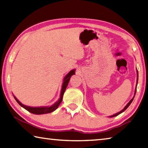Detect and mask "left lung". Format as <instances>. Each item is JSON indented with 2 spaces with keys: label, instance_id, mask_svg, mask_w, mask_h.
<instances>
[{
  "label": "left lung",
  "instance_id": "8db88e82",
  "mask_svg": "<svg viewBox=\"0 0 148 148\" xmlns=\"http://www.w3.org/2000/svg\"><path fill=\"white\" fill-rule=\"evenodd\" d=\"M136 74H137V80H136V86H137V84H138V71L136 70ZM136 88H135V95H134V97H133V99L130 100V101L127 103V105L126 106H125L124 108V109L123 110H122L121 111H119V112H118V113H115V114H114V115H111V116H110V117H113V116H117V115H119V114H121V113H122V112H124V111L126 110V109L129 107V106L131 104V103L132 102V101H133V99H134V97H135V93H136Z\"/></svg>",
  "mask_w": 148,
  "mask_h": 148
}]
</instances>
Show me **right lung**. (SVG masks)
Masks as SVG:
<instances>
[{"instance_id":"1","label":"right lung","mask_w":148,"mask_h":148,"mask_svg":"<svg viewBox=\"0 0 148 148\" xmlns=\"http://www.w3.org/2000/svg\"><path fill=\"white\" fill-rule=\"evenodd\" d=\"M75 74V69H73L71 70L69 73L67 74L65 77L64 78L63 80V83H62V89H61V91H60V98L58 100V101L56 102L50 106H42V107H32V106H27L24 105L23 104L19 101V100L16 98L15 96L14 98L16 100V101L18 103V104L22 106V108H24L25 110H26L27 111H28L29 112L32 113L33 114H36V115H42V114H46V113H51L53 111H54L58 107V106L60 105V104L62 102V97H63V95L64 93V92L66 91V89L68 86V83L69 82V80L71 79V77L72 75H73Z\"/></svg>"}]
</instances>
